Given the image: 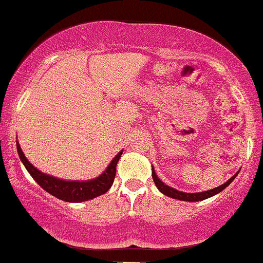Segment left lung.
I'll return each mask as SVG.
<instances>
[{
  "mask_svg": "<svg viewBox=\"0 0 263 263\" xmlns=\"http://www.w3.org/2000/svg\"><path fill=\"white\" fill-rule=\"evenodd\" d=\"M238 172H240V171H238ZM238 172L236 174H234V176H232L230 179L228 180V182L221 184L220 186H216V188H214V189L206 190V192H199V193H184V192H180V190L172 188V186H170V185H167V184L163 183L162 180L159 179L158 177H157L155 168H153V167H152V178H153V180H155L156 186L159 189V192H161L162 194L167 195V197L173 198V199H178V200H183V201H200V200H204V199L213 197V195L219 194L220 192H222V190H224L228 185H230L232 180L236 178Z\"/></svg>",
  "mask_w": 263,
  "mask_h": 263,
  "instance_id": "left-lung-1",
  "label": "left lung"
}]
</instances>
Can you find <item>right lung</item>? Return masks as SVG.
<instances>
[{
	"instance_id": "obj_1",
	"label": "right lung",
	"mask_w": 263,
	"mask_h": 263,
	"mask_svg": "<svg viewBox=\"0 0 263 263\" xmlns=\"http://www.w3.org/2000/svg\"><path fill=\"white\" fill-rule=\"evenodd\" d=\"M17 152L20 156L21 161L25 164L26 170L31 174L33 179L37 182L39 185L43 188L45 192L52 194L53 197L60 199V200L68 201V203H80V201H86L90 199L105 194L112 185L115 176H116V165L119 162L120 157L122 155V151L116 155V157L111 161L106 171L101 176L96 177L95 179L90 180H64L59 178L52 177L49 174L42 173L38 171L28 159L26 158L25 153L21 148L20 143L17 142Z\"/></svg>"
}]
</instances>
